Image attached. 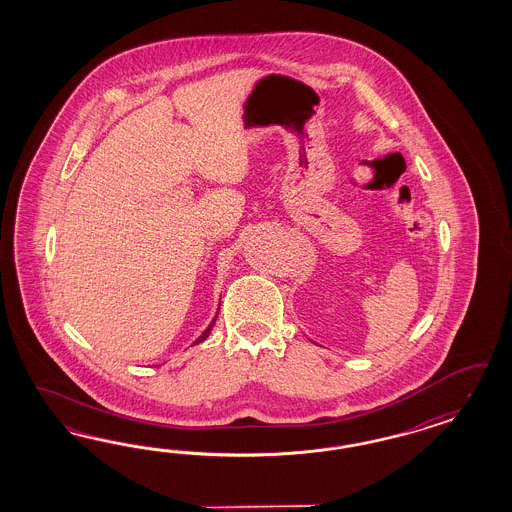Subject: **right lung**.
I'll list each match as a JSON object with an SVG mask.
<instances>
[{
    "instance_id": "obj_1",
    "label": "right lung",
    "mask_w": 512,
    "mask_h": 512,
    "mask_svg": "<svg viewBox=\"0 0 512 512\" xmlns=\"http://www.w3.org/2000/svg\"><path fill=\"white\" fill-rule=\"evenodd\" d=\"M216 319H217V313H216V317H214V319H212V323H210V325H208V328H206V330H204V332H202L201 336H199V338H197V340H195V343H193V345H197V343H202V341L206 340V338H208V336H210V330H212V328H214V325H216Z\"/></svg>"
}]
</instances>
